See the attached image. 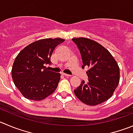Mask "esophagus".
<instances>
[{"mask_svg":"<svg viewBox=\"0 0 133 133\" xmlns=\"http://www.w3.org/2000/svg\"><path fill=\"white\" fill-rule=\"evenodd\" d=\"M62 74H63V76H66V77H70V76H71L69 75V74H65V73H62Z\"/></svg>","mask_w":133,"mask_h":133,"instance_id":"1","label":"esophagus"}]
</instances>
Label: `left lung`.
Listing matches in <instances>:
<instances>
[{
	"mask_svg": "<svg viewBox=\"0 0 133 133\" xmlns=\"http://www.w3.org/2000/svg\"><path fill=\"white\" fill-rule=\"evenodd\" d=\"M82 55V69L86 72L88 83L82 80L74 90L75 95L85 104L95 106L113 95L119 82V68L112 54L97 42L86 38L72 39Z\"/></svg>",
	"mask_w": 133,
	"mask_h": 133,
	"instance_id": "8db88e82",
	"label": "left lung"
}]
</instances>
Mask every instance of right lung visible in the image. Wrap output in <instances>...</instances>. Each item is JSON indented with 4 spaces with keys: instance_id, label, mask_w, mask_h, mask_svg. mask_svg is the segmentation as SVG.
Wrapping results in <instances>:
<instances>
[{
    "instance_id": "add662e5",
    "label": "right lung",
    "mask_w": 133,
    "mask_h": 133,
    "mask_svg": "<svg viewBox=\"0 0 133 133\" xmlns=\"http://www.w3.org/2000/svg\"><path fill=\"white\" fill-rule=\"evenodd\" d=\"M64 39L44 38L23 49L14 62L12 77L16 88L27 99L41 101L52 94L58 86L60 73L48 70L55 47Z\"/></svg>"
}]
</instances>
